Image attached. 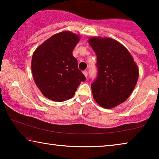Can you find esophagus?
<instances>
[{
	"label": "esophagus",
	"mask_w": 159,
	"mask_h": 159,
	"mask_svg": "<svg viewBox=\"0 0 159 159\" xmlns=\"http://www.w3.org/2000/svg\"><path fill=\"white\" fill-rule=\"evenodd\" d=\"M83 75H84L85 76V77L86 78V79H87V77H88V71H84L83 72Z\"/></svg>",
	"instance_id": "esophagus-1"
}]
</instances>
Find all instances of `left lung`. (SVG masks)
<instances>
[{"label":"left lung","instance_id":"left-lung-1","mask_svg":"<svg viewBox=\"0 0 159 159\" xmlns=\"http://www.w3.org/2000/svg\"><path fill=\"white\" fill-rule=\"evenodd\" d=\"M88 43L97 55L98 72L91 84L99 106L111 109L127 99L134 89L139 69L127 48L110 38L92 37Z\"/></svg>","mask_w":159,"mask_h":159}]
</instances>
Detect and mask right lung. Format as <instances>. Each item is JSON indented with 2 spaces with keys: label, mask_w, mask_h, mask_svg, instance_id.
I'll list each match as a JSON object with an SVG mask.
<instances>
[{
  "label": "right lung",
  "mask_w": 159,
  "mask_h": 159,
  "mask_svg": "<svg viewBox=\"0 0 159 159\" xmlns=\"http://www.w3.org/2000/svg\"><path fill=\"white\" fill-rule=\"evenodd\" d=\"M79 41V35L64 31L47 39L33 53L31 71L34 82L50 100L71 99L80 82L85 80L72 54Z\"/></svg>",
  "instance_id": "1"
}]
</instances>
